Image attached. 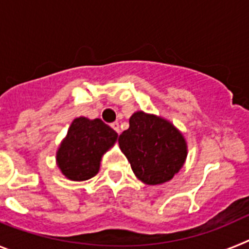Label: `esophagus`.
<instances>
[{
  "instance_id": "34e87169",
  "label": "esophagus",
  "mask_w": 249,
  "mask_h": 249,
  "mask_svg": "<svg viewBox=\"0 0 249 249\" xmlns=\"http://www.w3.org/2000/svg\"><path fill=\"white\" fill-rule=\"evenodd\" d=\"M111 127L114 129V131L117 132L118 135H120V123H118V122H113L111 124Z\"/></svg>"
}]
</instances>
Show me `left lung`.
Here are the masks:
<instances>
[{
	"label": "left lung",
	"mask_w": 249,
	"mask_h": 249,
	"mask_svg": "<svg viewBox=\"0 0 249 249\" xmlns=\"http://www.w3.org/2000/svg\"><path fill=\"white\" fill-rule=\"evenodd\" d=\"M122 153L141 182L156 186L171 181L186 162L188 148L182 132L166 118L137 111L118 138Z\"/></svg>",
	"instance_id": "1"
}]
</instances>
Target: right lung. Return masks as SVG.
I'll list each match as a JSON object with an SVG mask.
<instances>
[{
	"label": "right lung",
	"instance_id": "obj_1",
	"mask_svg": "<svg viewBox=\"0 0 249 249\" xmlns=\"http://www.w3.org/2000/svg\"><path fill=\"white\" fill-rule=\"evenodd\" d=\"M117 137L100 118H74L56 152L57 167L67 179L87 181L97 175L103 155Z\"/></svg>",
	"mask_w": 249,
	"mask_h": 249
}]
</instances>
